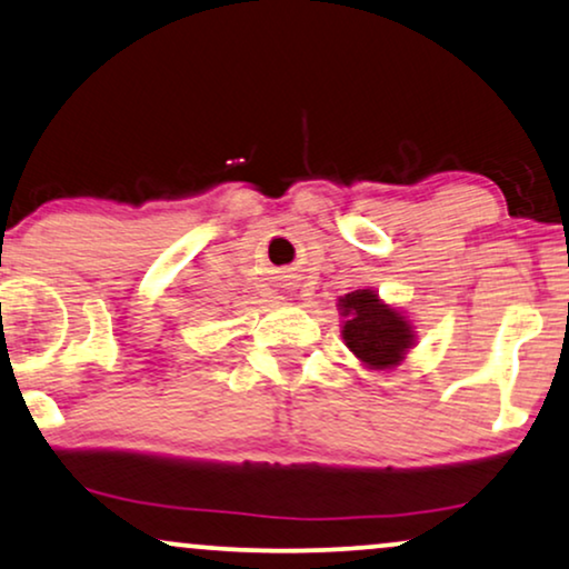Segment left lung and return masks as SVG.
<instances>
[{
    "instance_id": "obj_1",
    "label": "left lung",
    "mask_w": 569,
    "mask_h": 569,
    "mask_svg": "<svg viewBox=\"0 0 569 569\" xmlns=\"http://www.w3.org/2000/svg\"><path fill=\"white\" fill-rule=\"evenodd\" d=\"M343 340L369 369H392L413 346V328L396 307L385 305L372 289H356L338 299Z\"/></svg>"
}]
</instances>
